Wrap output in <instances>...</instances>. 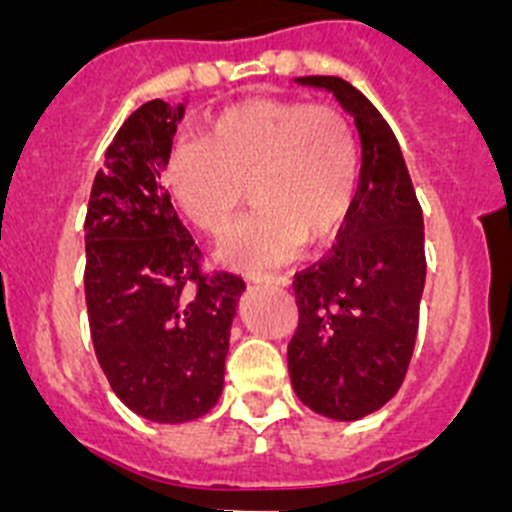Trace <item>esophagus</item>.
<instances>
[{"label": "esophagus", "mask_w": 512, "mask_h": 512, "mask_svg": "<svg viewBox=\"0 0 512 512\" xmlns=\"http://www.w3.org/2000/svg\"><path fill=\"white\" fill-rule=\"evenodd\" d=\"M256 282L264 284V287H287L289 277H274V274H269V277H259Z\"/></svg>", "instance_id": "esophagus-1"}]
</instances>
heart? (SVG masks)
Segmentation results:
<instances>
[{"label":"heart","instance_id":"heart-1","mask_svg":"<svg viewBox=\"0 0 512 512\" xmlns=\"http://www.w3.org/2000/svg\"><path fill=\"white\" fill-rule=\"evenodd\" d=\"M176 207L212 238L238 220L246 187L256 210L230 235L223 259L264 271L295 259L302 243L333 241L359 194V140L346 112L300 99H251L176 143L166 161Z\"/></svg>","mask_w":512,"mask_h":512}]
</instances>
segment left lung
Here are the masks:
<instances>
[{"instance_id": "8db88e82", "label": "left lung", "mask_w": 512, "mask_h": 512, "mask_svg": "<svg viewBox=\"0 0 512 512\" xmlns=\"http://www.w3.org/2000/svg\"><path fill=\"white\" fill-rule=\"evenodd\" d=\"M297 81L328 89L354 115L361 182L333 251L292 282L300 320L289 377L310 410L359 420L390 402L408 374L425 284L423 210L382 112L338 76Z\"/></svg>"}]
</instances>
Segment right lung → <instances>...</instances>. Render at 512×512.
<instances>
[{"label":"right lung","mask_w":512,"mask_h":512,"mask_svg":"<svg viewBox=\"0 0 512 512\" xmlns=\"http://www.w3.org/2000/svg\"><path fill=\"white\" fill-rule=\"evenodd\" d=\"M184 104L153 99L122 122L89 197V330L112 392L156 423H187L223 392L230 323L246 289L205 271L161 184Z\"/></svg>","instance_id":"right-lung-1"}]
</instances>
